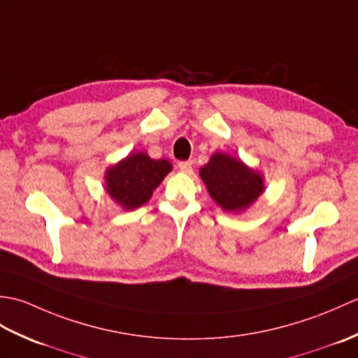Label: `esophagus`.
<instances>
[{
	"mask_svg": "<svg viewBox=\"0 0 358 358\" xmlns=\"http://www.w3.org/2000/svg\"><path fill=\"white\" fill-rule=\"evenodd\" d=\"M178 167H180V171L185 173H191L194 169L192 162H181V163H178Z\"/></svg>",
	"mask_w": 358,
	"mask_h": 358,
	"instance_id": "1",
	"label": "esophagus"
}]
</instances>
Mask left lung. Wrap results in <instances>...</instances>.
<instances>
[{
	"label": "left lung",
	"mask_w": 358,
	"mask_h": 358,
	"mask_svg": "<svg viewBox=\"0 0 358 358\" xmlns=\"http://www.w3.org/2000/svg\"><path fill=\"white\" fill-rule=\"evenodd\" d=\"M200 175L212 199L231 212L246 209L264 189L260 173L226 154L212 155L209 163L201 167Z\"/></svg>",
	"instance_id": "obj_1"
}]
</instances>
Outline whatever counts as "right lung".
Here are the masks:
<instances>
[{
    "mask_svg": "<svg viewBox=\"0 0 358 358\" xmlns=\"http://www.w3.org/2000/svg\"><path fill=\"white\" fill-rule=\"evenodd\" d=\"M171 169L172 166L166 159H152L143 152H136L106 173L108 194L127 210L140 208Z\"/></svg>",
    "mask_w": 358,
    "mask_h": 358,
    "instance_id": "1",
    "label": "right lung"
}]
</instances>
